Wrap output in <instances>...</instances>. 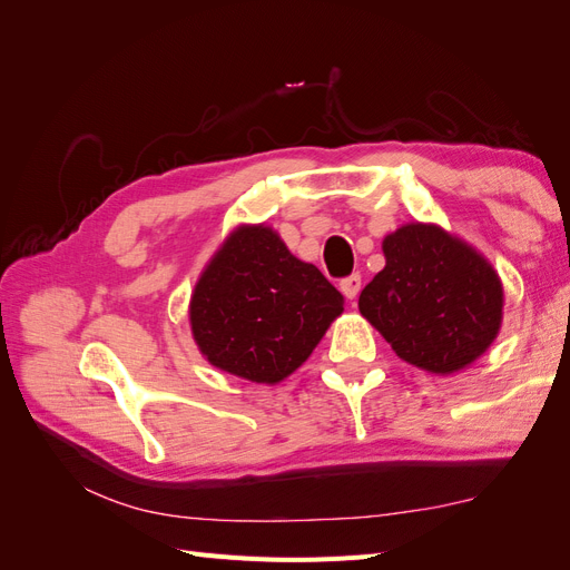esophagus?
Wrapping results in <instances>:
<instances>
[{"label":"esophagus","mask_w":570,"mask_h":570,"mask_svg":"<svg viewBox=\"0 0 570 570\" xmlns=\"http://www.w3.org/2000/svg\"><path fill=\"white\" fill-rule=\"evenodd\" d=\"M340 289L344 292V297L354 299L358 295V289H361V275L352 273V275H347V278H342L340 281Z\"/></svg>","instance_id":"34e87169"}]
</instances>
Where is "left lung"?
Wrapping results in <instances>:
<instances>
[{"instance_id": "left-lung-1", "label": "left lung", "mask_w": 570, "mask_h": 570, "mask_svg": "<svg viewBox=\"0 0 570 570\" xmlns=\"http://www.w3.org/2000/svg\"><path fill=\"white\" fill-rule=\"evenodd\" d=\"M385 268L358 312L406 364L450 375L485 354L502 327L504 289L485 256L428 223L383 239Z\"/></svg>"}]
</instances>
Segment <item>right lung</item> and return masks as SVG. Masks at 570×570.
<instances>
[{
	"label": "right lung",
	"mask_w": 570,
	"mask_h": 570,
	"mask_svg": "<svg viewBox=\"0 0 570 570\" xmlns=\"http://www.w3.org/2000/svg\"><path fill=\"white\" fill-rule=\"evenodd\" d=\"M342 304L325 275L289 254L278 233L243 226L199 275L189 325L212 366L275 385L316 350Z\"/></svg>",
	"instance_id": "1"
}]
</instances>
